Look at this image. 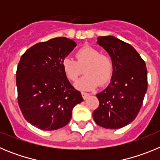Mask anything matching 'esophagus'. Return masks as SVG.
<instances>
[{"label": "esophagus", "instance_id": "obj_1", "mask_svg": "<svg viewBox=\"0 0 160 160\" xmlns=\"http://www.w3.org/2000/svg\"><path fill=\"white\" fill-rule=\"evenodd\" d=\"M89 95H90V94H88V93L84 92V91H82V98H84V99L87 98Z\"/></svg>", "mask_w": 160, "mask_h": 160}]
</instances>
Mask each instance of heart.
<instances>
[{"label":"heart","mask_w":160,"mask_h":160,"mask_svg":"<svg viewBox=\"0 0 160 160\" xmlns=\"http://www.w3.org/2000/svg\"><path fill=\"white\" fill-rule=\"evenodd\" d=\"M77 61L65 58L62 69L66 78L70 82L77 81L84 69L85 75L77 83L76 87L81 90H93L99 83L105 85L111 81L114 73V62L110 55L92 46H84L75 53Z\"/></svg>","instance_id":"b5f03b06"}]
</instances>
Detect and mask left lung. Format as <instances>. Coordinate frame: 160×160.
Masks as SVG:
<instances>
[{
	"instance_id": "8db88e82",
	"label": "left lung",
	"mask_w": 160,
	"mask_h": 160,
	"mask_svg": "<svg viewBox=\"0 0 160 160\" xmlns=\"http://www.w3.org/2000/svg\"><path fill=\"white\" fill-rule=\"evenodd\" d=\"M97 43L114 62L111 82L96 94L99 106L93 112L94 122L107 129H118L136 118L148 89L145 62L130 44L113 36L98 37Z\"/></svg>"
}]
</instances>
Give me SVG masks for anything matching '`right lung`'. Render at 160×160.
<instances>
[{"label": "right lung", "instance_id": "right-lung-1", "mask_svg": "<svg viewBox=\"0 0 160 160\" xmlns=\"http://www.w3.org/2000/svg\"><path fill=\"white\" fill-rule=\"evenodd\" d=\"M77 46L66 38H52L31 46L17 69L18 102L28 122L44 131L63 128L73 107L83 100L65 76L62 62Z\"/></svg>", "mask_w": 160, "mask_h": 160}]
</instances>
